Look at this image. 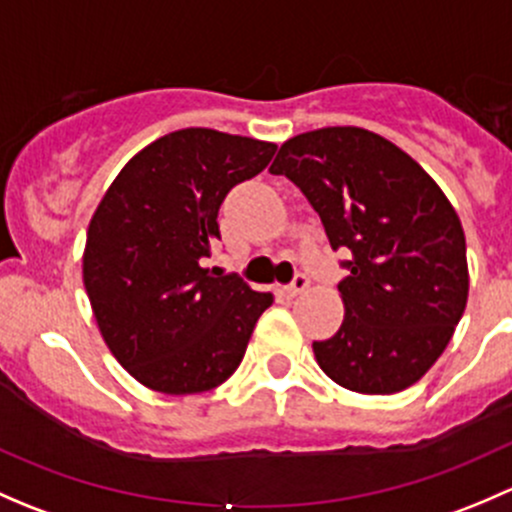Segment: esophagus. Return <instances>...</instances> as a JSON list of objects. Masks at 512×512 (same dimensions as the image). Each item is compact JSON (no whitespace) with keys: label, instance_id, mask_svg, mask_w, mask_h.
Masks as SVG:
<instances>
[{"label":"esophagus","instance_id":"esophagus-1","mask_svg":"<svg viewBox=\"0 0 512 512\" xmlns=\"http://www.w3.org/2000/svg\"><path fill=\"white\" fill-rule=\"evenodd\" d=\"M307 287H309V277L307 275H297V277H294L292 285L285 287V297L287 299H294V297H297V294H302Z\"/></svg>","mask_w":512,"mask_h":512}]
</instances>
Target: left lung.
Listing matches in <instances>:
<instances>
[{
  "label": "left lung",
  "instance_id": "left-lung-1",
  "mask_svg": "<svg viewBox=\"0 0 512 512\" xmlns=\"http://www.w3.org/2000/svg\"><path fill=\"white\" fill-rule=\"evenodd\" d=\"M270 173L307 195L334 250L352 252L344 322L312 344L317 364L356 394L409 389L466 312V235L451 200L409 153L356 126L289 138Z\"/></svg>",
  "mask_w": 512,
  "mask_h": 512
}]
</instances>
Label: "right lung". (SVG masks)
<instances>
[{"label":"right lung","mask_w":512,"mask_h":512,"mask_svg":"<svg viewBox=\"0 0 512 512\" xmlns=\"http://www.w3.org/2000/svg\"><path fill=\"white\" fill-rule=\"evenodd\" d=\"M277 146L183 128L128 160L91 215L84 287L103 342L148 389L203 394L235 374L257 319L272 304L203 260L220 240L218 210Z\"/></svg>","instance_id":"right-lung-1"}]
</instances>
